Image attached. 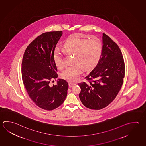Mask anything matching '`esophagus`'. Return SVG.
<instances>
[{
	"label": "esophagus",
	"instance_id": "obj_1",
	"mask_svg": "<svg viewBox=\"0 0 146 146\" xmlns=\"http://www.w3.org/2000/svg\"><path fill=\"white\" fill-rule=\"evenodd\" d=\"M68 85H69V86L70 88H71L72 86H73L74 85H75V84L74 83H69V84H68Z\"/></svg>",
	"mask_w": 146,
	"mask_h": 146
}]
</instances>
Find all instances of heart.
Instances as JSON below:
<instances>
[{"label":"heart","mask_w":146,"mask_h":146,"mask_svg":"<svg viewBox=\"0 0 146 146\" xmlns=\"http://www.w3.org/2000/svg\"><path fill=\"white\" fill-rule=\"evenodd\" d=\"M64 52L66 54H74L73 63L66 67L61 72L62 79L74 82L79 79L82 71L90 70L95 67L101 59L102 46L97 38L88 40L82 38L77 35H72L63 45ZM54 64L59 69H62L65 65L63 53L56 49L53 54Z\"/></svg>","instance_id":"heart-1"}]
</instances>
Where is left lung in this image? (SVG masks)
<instances>
[{"mask_svg": "<svg viewBox=\"0 0 146 146\" xmlns=\"http://www.w3.org/2000/svg\"><path fill=\"white\" fill-rule=\"evenodd\" d=\"M102 53L98 65L85 78L88 82L79 83V98L91 110L106 107L116 98L125 77V63L118 46L103 33Z\"/></svg>", "mask_w": 146, "mask_h": 146, "instance_id": "8db88e82", "label": "left lung"}]
</instances>
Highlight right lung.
Wrapping results in <instances>:
<instances>
[{"mask_svg":"<svg viewBox=\"0 0 146 146\" xmlns=\"http://www.w3.org/2000/svg\"><path fill=\"white\" fill-rule=\"evenodd\" d=\"M62 31L45 32L27 47L21 64L22 79L30 98L40 108L51 111L63 103L67 94L68 84L63 79L56 84L49 85L58 77L53 52Z\"/></svg>","mask_w":146,"mask_h":146,"instance_id":"right-lung-1","label":"right lung"}]
</instances>
